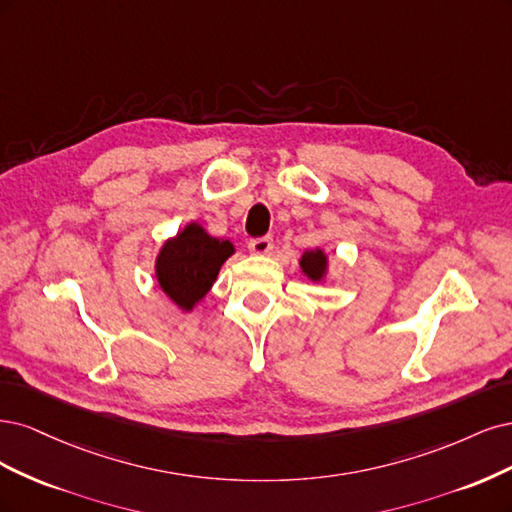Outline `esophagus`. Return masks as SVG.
<instances>
[{
    "mask_svg": "<svg viewBox=\"0 0 512 512\" xmlns=\"http://www.w3.org/2000/svg\"><path fill=\"white\" fill-rule=\"evenodd\" d=\"M274 249V240L272 236H261V238H253L249 242V251L253 255H268Z\"/></svg>",
    "mask_w": 512,
    "mask_h": 512,
    "instance_id": "1",
    "label": "esophagus"
}]
</instances>
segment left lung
Wrapping results in <instances>:
<instances>
[{"label":"left lung","instance_id":"obj_1","mask_svg":"<svg viewBox=\"0 0 512 512\" xmlns=\"http://www.w3.org/2000/svg\"><path fill=\"white\" fill-rule=\"evenodd\" d=\"M302 270L312 278V280H319L325 274V255L321 251H308L302 257Z\"/></svg>","mask_w":512,"mask_h":512}]
</instances>
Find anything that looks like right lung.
I'll return each mask as SVG.
<instances>
[{"instance_id": "obj_1", "label": "right lung", "mask_w": 512, "mask_h": 512, "mask_svg": "<svg viewBox=\"0 0 512 512\" xmlns=\"http://www.w3.org/2000/svg\"><path fill=\"white\" fill-rule=\"evenodd\" d=\"M232 253V242L212 238L200 225L191 223L161 249L157 280L180 308L191 310L208 293Z\"/></svg>"}]
</instances>
